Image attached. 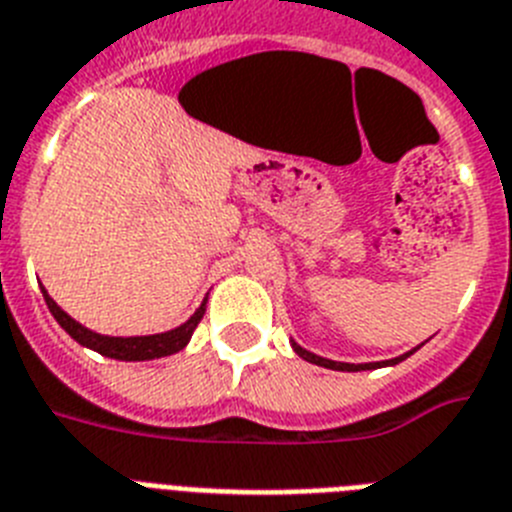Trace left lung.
<instances>
[{"mask_svg":"<svg viewBox=\"0 0 512 512\" xmlns=\"http://www.w3.org/2000/svg\"><path fill=\"white\" fill-rule=\"evenodd\" d=\"M292 349H295V352H298L303 360L313 362V365H321V368H329V370H344V373H357V370H375V368H383V365H399L401 360H406L409 355H414V349H412V352H406V355L393 357V360H386V362H365V365H352V362H334V360H326V357L313 355V352H308V349L300 347L298 342H292Z\"/></svg>","mask_w":512,"mask_h":512,"instance_id":"left-lung-1","label":"left lung"}]
</instances>
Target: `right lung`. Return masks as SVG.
<instances>
[{
	"label": "right lung",
	"mask_w": 512,
	"mask_h": 512,
	"mask_svg": "<svg viewBox=\"0 0 512 512\" xmlns=\"http://www.w3.org/2000/svg\"><path fill=\"white\" fill-rule=\"evenodd\" d=\"M43 298H46L48 310H51V316L59 321V326L72 336L74 342H80L82 347L95 349L98 355L113 357V360H126V362H139V360H155V357H168L173 352H181L186 344H189L191 334L202 321L204 310L207 305H199L194 316L189 321L178 326L173 331H165V334H152V336H103L95 334V331L85 329L82 323L74 321L72 316H67L54 300L48 298V292L43 290Z\"/></svg>",
	"instance_id": "add662e5"
}]
</instances>
